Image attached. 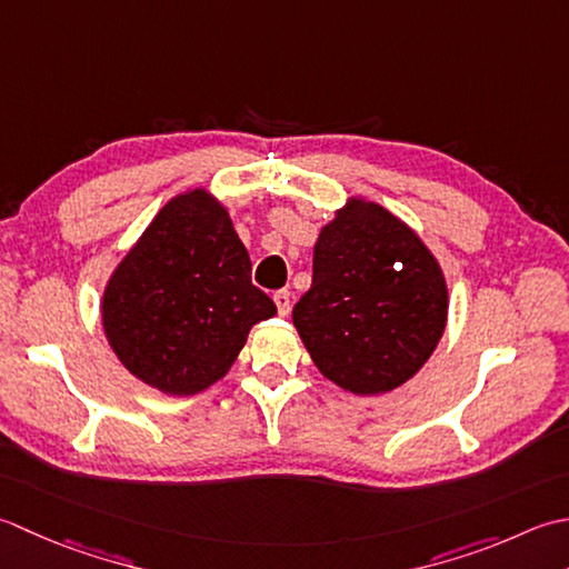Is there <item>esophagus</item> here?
<instances>
[{
  "label": "esophagus",
  "instance_id": "obj_1",
  "mask_svg": "<svg viewBox=\"0 0 569 569\" xmlns=\"http://www.w3.org/2000/svg\"><path fill=\"white\" fill-rule=\"evenodd\" d=\"M274 305H277V311H280V317H287L289 315V305H292V297H289L287 289H277V292L272 295Z\"/></svg>",
  "mask_w": 569,
  "mask_h": 569
}]
</instances>
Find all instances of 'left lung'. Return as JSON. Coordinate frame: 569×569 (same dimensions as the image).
Listing matches in <instances>:
<instances>
[{
    "label": "left lung",
    "instance_id": "1",
    "mask_svg": "<svg viewBox=\"0 0 569 569\" xmlns=\"http://www.w3.org/2000/svg\"><path fill=\"white\" fill-rule=\"evenodd\" d=\"M447 317V277L425 240L349 196L319 230L311 287L292 309L319 373L351 396H386L430 361Z\"/></svg>",
    "mask_w": 569,
    "mask_h": 569
}]
</instances>
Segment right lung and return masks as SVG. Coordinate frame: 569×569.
Listing matches in <instances>:
<instances>
[{
    "label": "right lung",
    "instance_id": "right-lung-1",
    "mask_svg": "<svg viewBox=\"0 0 569 569\" xmlns=\"http://www.w3.org/2000/svg\"><path fill=\"white\" fill-rule=\"evenodd\" d=\"M274 315V301L250 282V254L228 208L203 187L159 208L100 299L118 361L173 398L226 378L250 329Z\"/></svg>",
    "mask_w": 569,
    "mask_h": 569
}]
</instances>
